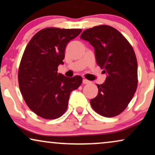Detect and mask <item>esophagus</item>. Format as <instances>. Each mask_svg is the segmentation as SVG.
I'll list each match as a JSON object with an SVG mask.
<instances>
[{
    "label": "esophagus",
    "instance_id": "obj_1",
    "mask_svg": "<svg viewBox=\"0 0 155 155\" xmlns=\"http://www.w3.org/2000/svg\"><path fill=\"white\" fill-rule=\"evenodd\" d=\"M82 83H83L84 84H89V83H90V81H88L87 79H83V81H82Z\"/></svg>",
    "mask_w": 155,
    "mask_h": 155
}]
</instances>
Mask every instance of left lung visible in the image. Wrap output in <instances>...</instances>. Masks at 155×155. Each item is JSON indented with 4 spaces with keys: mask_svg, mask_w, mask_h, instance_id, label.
I'll list each match as a JSON object with an SVG mask.
<instances>
[{
    "mask_svg": "<svg viewBox=\"0 0 155 155\" xmlns=\"http://www.w3.org/2000/svg\"><path fill=\"white\" fill-rule=\"evenodd\" d=\"M80 38L94 48L97 64L107 73L103 84H97L98 94L90 100L96 112L116 117L127 108L137 87V61L130 42L110 25L86 29Z\"/></svg>",
    "mask_w": 155,
    "mask_h": 155,
    "instance_id": "8db88e82",
    "label": "left lung"
}]
</instances>
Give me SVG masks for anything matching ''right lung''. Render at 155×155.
I'll list each match as a JSON object with an SVG mask.
<instances>
[{"label":"right lung","instance_id":"1","mask_svg":"<svg viewBox=\"0 0 155 155\" xmlns=\"http://www.w3.org/2000/svg\"><path fill=\"white\" fill-rule=\"evenodd\" d=\"M81 32L80 28H46L25 47L18 74L19 89L29 109L42 118L62 116L71 92L82 83L81 76L68 78L57 72L64 64L66 45Z\"/></svg>","mask_w":155,"mask_h":155}]
</instances>
